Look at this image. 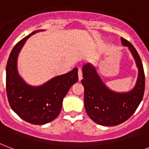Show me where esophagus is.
I'll return each mask as SVG.
<instances>
[{"mask_svg":"<svg viewBox=\"0 0 149 149\" xmlns=\"http://www.w3.org/2000/svg\"><path fill=\"white\" fill-rule=\"evenodd\" d=\"M78 78H79V80H81L83 79V73H82L81 69H79L78 70Z\"/></svg>","mask_w":149,"mask_h":149,"instance_id":"1","label":"esophagus"}]
</instances>
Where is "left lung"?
<instances>
[{"label":"left lung","mask_w":149,"mask_h":149,"mask_svg":"<svg viewBox=\"0 0 149 149\" xmlns=\"http://www.w3.org/2000/svg\"><path fill=\"white\" fill-rule=\"evenodd\" d=\"M121 41L129 48L138 68L137 80L132 90L127 92L112 91L102 82L95 66L88 63L82 68L85 111L92 121L105 126L118 125L129 119L138 107L145 92V72L139 54L130 42L123 38Z\"/></svg>","instance_id":"1"}]
</instances>
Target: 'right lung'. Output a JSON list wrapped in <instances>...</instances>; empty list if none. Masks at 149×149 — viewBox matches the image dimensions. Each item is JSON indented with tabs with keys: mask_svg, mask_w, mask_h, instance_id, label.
I'll use <instances>...</instances> for the list:
<instances>
[{
	"mask_svg": "<svg viewBox=\"0 0 149 149\" xmlns=\"http://www.w3.org/2000/svg\"><path fill=\"white\" fill-rule=\"evenodd\" d=\"M43 31H35L19 41L13 47L6 66V91L10 107L22 119L35 125L47 124L59 115L63 99L78 80L77 68L40 86L29 85L19 76L17 59L22 47L29 37Z\"/></svg>",
	"mask_w": 149,
	"mask_h": 149,
	"instance_id": "right-lung-1",
	"label": "right lung"
}]
</instances>
